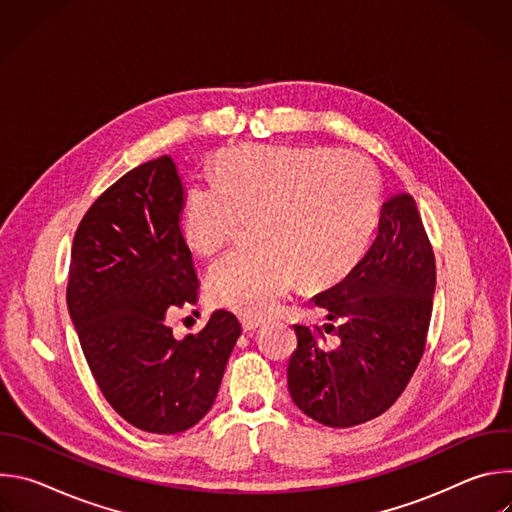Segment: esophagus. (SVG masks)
<instances>
[{"label": "esophagus", "instance_id": "esophagus-1", "mask_svg": "<svg viewBox=\"0 0 512 512\" xmlns=\"http://www.w3.org/2000/svg\"><path fill=\"white\" fill-rule=\"evenodd\" d=\"M263 326H265V322H261V320H253V318H245V320H243V330H245L247 334L257 332V330H261Z\"/></svg>", "mask_w": 512, "mask_h": 512}]
</instances>
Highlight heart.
<instances>
[{
    "label": "heart",
    "instance_id": "obj_1",
    "mask_svg": "<svg viewBox=\"0 0 512 512\" xmlns=\"http://www.w3.org/2000/svg\"><path fill=\"white\" fill-rule=\"evenodd\" d=\"M383 186L375 164L334 148L241 145L214 162V180L184 196L186 243L210 257L255 218V249L218 261L208 298L245 318H269L300 279L326 287L369 251L379 227Z\"/></svg>",
    "mask_w": 512,
    "mask_h": 512
}]
</instances>
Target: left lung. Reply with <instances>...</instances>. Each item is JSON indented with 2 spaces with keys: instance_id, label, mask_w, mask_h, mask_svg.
Wrapping results in <instances>:
<instances>
[{
  "instance_id": "obj_1",
  "label": "left lung",
  "mask_w": 512,
  "mask_h": 512,
  "mask_svg": "<svg viewBox=\"0 0 512 512\" xmlns=\"http://www.w3.org/2000/svg\"><path fill=\"white\" fill-rule=\"evenodd\" d=\"M435 291V257L415 200L389 198L379 235L358 265L314 298L328 312L320 326L296 324L298 350L287 367L294 403L328 427H352L385 413L423 356Z\"/></svg>"
}]
</instances>
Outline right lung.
I'll list each match as a JSON object with an SVG mask.
<instances>
[{
    "label": "right lung",
    "mask_w": 512,
    "mask_h": 512,
    "mask_svg": "<svg viewBox=\"0 0 512 512\" xmlns=\"http://www.w3.org/2000/svg\"><path fill=\"white\" fill-rule=\"evenodd\" d=\"M184 188L168 156L109 186L75 233L66 304L93 379L133 427L180 433L212 407L241 336L216 310L176 340L168 318L198 300V275L180 231Z\"/></svg>",
    "instance_id": "right-lung-1"
}]
</instances>
